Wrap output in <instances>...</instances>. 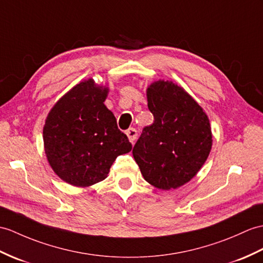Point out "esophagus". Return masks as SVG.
Returning a JSON list of instances; mask_svg holds the SVG:
<instances>
[{"mask_svg":"<svg viewBox=\"0 0 263 263\" xmlns=\"http://www.w3.org/2000/svg\"><path fill=\"white\" fill-rule=\"evenodd\" d=\"M126 136H127V138H129L130 142H131V143H133L134 141H136L137 136H138L137 130H136V129H129V130L126 131Z\"/></svg>","mask_w":263,"mask_h":263,"instance_id":"obj_1","label":"esophagus"}]
</instances>
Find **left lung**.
<instances>
[{"label":"left lung","mask_w":263,"mask_h":263,"mask_svg":"<svg viewBox=\"0 0 263 263\" xmlns=\"http://www.w3.org/2000/svg\"><path fill=\"white\" fill-rule=\"evenodd\" d=\"M154 123L145 126L132 154L143 178L161 191L191 181L209 158L213 144L210 119L199 104L172 81L146 88Z\"/></svg>","instance_id":"8db88e82"}]
</instances>
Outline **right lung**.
Listing matches in <instances>:
<instances>
[{
  "instance_id": "right-lung-1",
  "label": "right lung",
  "mask_w": 263,
  "mask_h": 263,
  "mask_svg": "<svg viewBox=\"0 0 263 263\" xmlns=\"http://www.w3.org/2000/svg\"><path fill=\"white\" fill-rule=\"evenodd\" d=\"M107 94V86L85 79L60 97L47 115L42 133L47 160L71 186L85 188L104 180L117 157L132 149L104 104Z\"/></svg>"
}]
</instances>
